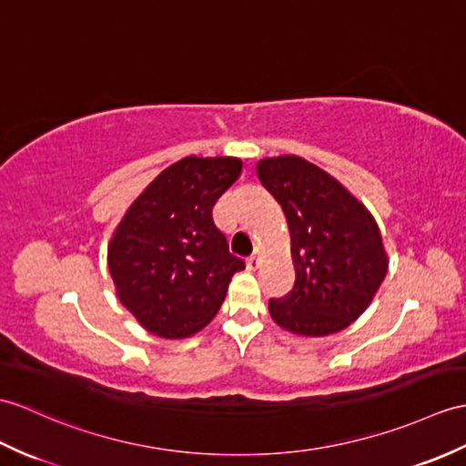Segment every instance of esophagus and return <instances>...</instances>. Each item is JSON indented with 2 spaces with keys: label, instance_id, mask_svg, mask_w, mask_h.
Segmentation results:
<instances>
[{
  "label": "esophagus",
  "instance_id": "34e87169",
  "mask_svg": "<svg viewBox=\"0 0 466 466\" xmlns=\"http://www.w3.org/2000/svg\"><path fill=\"white\" fill-rule=\"evenodd\" d=\"M259 266V248L252 252V256L248 258V269H256Z\"/></svg>",
  "mask_w": 466,
  "mask_h": 466
}]
</instances>
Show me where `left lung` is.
I'll return each mask as SVG.
<instances>
[{"label": "left lung", "instance_id": "1", "mask_svg": "<svg viewBox=\"0 0 466 466\" xmlns=\"http://www.w3.org/2000/svg\"><path fill=\"white\" fill-rule=\"evenodd\" d=\"M258 178L282 207L296 284L269 299V316L291 333H338L371 304L387 274L377 222L353 194L301 157L262 158Z\"/></svg>", "mask_w": 466, "mask_h": 466}]
</instances>
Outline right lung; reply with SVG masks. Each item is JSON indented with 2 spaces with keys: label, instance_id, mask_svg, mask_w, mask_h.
Listing matches in <instances>:
<instances>
[{
  "label": "right lung",
  "instance_id": "1",
  "mask_svg": "<svg viewBox=\"0 0 466 466\" xmlns=\"http://www.w3.org/2000/svg\"><path fill=\"white\" fill-rule=\"evenodd\" d=\"M234 157H187L165 168L131 204L109 244L121 304L158 338H188L220 309L244 259L212 218L240 177Z\"/></svg>",
  "mask_w": 466,
  "mask_h": 466
}]
</instances>
